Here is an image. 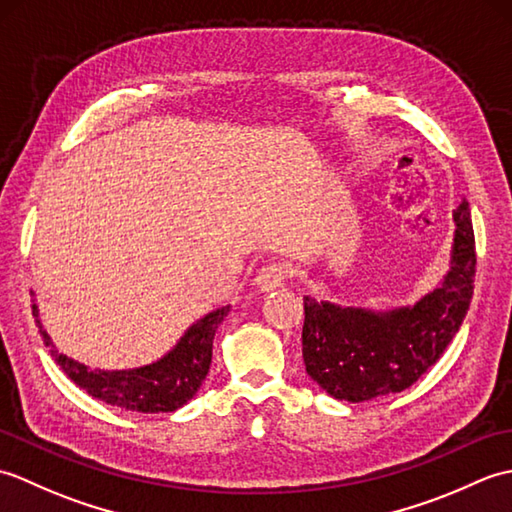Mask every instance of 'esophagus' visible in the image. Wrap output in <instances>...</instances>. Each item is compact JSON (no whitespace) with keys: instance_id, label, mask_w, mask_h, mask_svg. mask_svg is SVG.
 Segmentation results:
<instances>
[{"instance_id":"1","label":"esophagus","mask_w":512,"mask_h":512,"mask_svg":"<svg viewBox=\"0 0 512 512\" xmlns=\"http://www.w3.org/2000/svg\"><path fill=\"white\" fill-rule=\"evenodd\" d=\"M288 273L290 270L286 264H270V266L262 268L255 277V290L262 292V295H266V292H273L275 288L284 286Z\"/></svg>"}]
</instances>
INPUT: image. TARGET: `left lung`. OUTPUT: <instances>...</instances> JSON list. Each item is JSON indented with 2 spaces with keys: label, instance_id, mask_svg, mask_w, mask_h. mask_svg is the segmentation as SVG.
<instances>
[{
  "label": "left lung",
  "instance_id": "1",
  "mask_svg": "<svg viewBox=\"0 0 512 512\" xmlns=\"http://www.w3.org/2000/svg\"><path fill=\"white\" fill-rule=\"evenodd\" d=\"M449 270L413 306L389 310L339 306L303 297V363L336 400L365 402L411 387L460 330L475 281L469 202L453 211Z\"/></svg>",
  "mask_w": 512,
  "mask_h": 512
}]
</instances>
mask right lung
<instances>
[{"instance_id": "obj_1", "label": "right lung", "mask_w": 512, "mask_h": 512, "mask_svg": "<svg viewBox=\"0 0 512 512\" xmlns=\"http://www.w3.org/2000/svg\"><path fill=\"white\" fill-rule=\"evenodd\" d=\"M32 295V317H35L43 343L50 347V354L74 385L96 400H103L105 405L121 407L125 411L140 413H167L176 411L198 394L211 367L213 356V339L215 330L228 317L231 306H222L202 319L191 323L180 341L171 350L160 356L158 361H151L140 367L129 369H101L90 367L81 361H74L72 356L63 354L52 343L39 317L37 295Z\"/></svg>"}]
</instances>
